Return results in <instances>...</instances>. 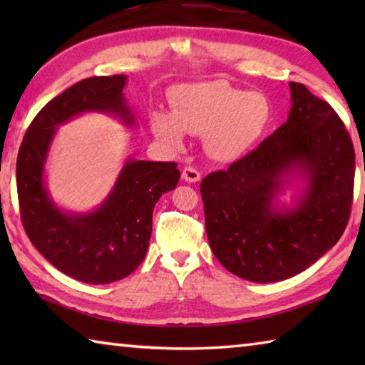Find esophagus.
I'll list each match as a JSON object with an SVG mask.
<instances>
[{
	"instance_id": "obj_1",
	"label": "esophagus",
	"mask_w": 365,
	"mask_h": 365,
	"mask_svg": "<svg viewBox=\"0 0 365 365\" xmlns=\"http://www.w3.org/2000/svg\"><path fill=\"white\" fill-rule=\"evenodd\" d=\"M200 177H201L200 170L195 169V168H191V165H188V168H185L182 170V178H183L185 182H188V183L197 182V180H200Z\"/></svg>"
}]
</instances>
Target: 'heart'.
<instances>
[{"mask_svg":"<svg viewBox=\"0 0 365 365\" xmlns=\"http://www.w3.org/2000/svg\"><path fill=\"white\" fill-rule=\"evenodd\" d=\"M170 103L172 110L150 113L154 137L170 148H180L187 133L202 135L209 156L224 163L250 151L272 117L267 96L246 91L224 78L178 85Z\"/></svg>","mask_w":365,"mask_h":365,"instance_id":"obj_1","label":"heart"}]
</instances>
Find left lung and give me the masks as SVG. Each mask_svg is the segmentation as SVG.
Listing matches in <instances>:
<instances>
[{"label":"left lung","instance_id":"left-lung-1","mask_svg":"<svg viewBox=\"0 0 365 365\" xmlns=\"http://www.w3.org/2000/svg\"><path fill=\"white\" fill-rule=\"evenodd\" d=\"M287 122L255 151L202 178L209 246L224 267L256 283L287 280L336 245L353 202L356 156L343 120L289 82ZM303 187L292 207L285 187Z\"/></svg>","mask_w":365,"mask_h":365}]
</instances>
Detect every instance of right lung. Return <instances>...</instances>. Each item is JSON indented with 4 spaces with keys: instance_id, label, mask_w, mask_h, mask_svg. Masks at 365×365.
Segmentation results:
<instances>
[{
    "instance_id": "1",
    "label": "right lung",
    "mask_w": 365,
    "mask_h": 365,
    "mask_svg": "<svg viewBox=\"0 0 365 365\" xmlns=\"http://www.w3.org/2000/svg\"><path fill=\"white\" fill-rule=\"evenodd\" d=\"M125 83L127 76H109L69 86L36 114L17 154V196L27 237L49 264L91 285L125 279L143 262L153 209L180 178L175 163L127 158L113 190L95 211H63L53 201L45 164L56 128L83 113L110 114L125 127L137 125L123 96Z\"/></svg>"
}]
</instances>
